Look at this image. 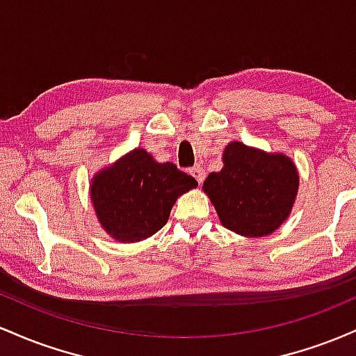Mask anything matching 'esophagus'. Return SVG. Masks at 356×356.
Listing matches in <instances>:
<instances>
[{
    "mask_svg": "<svg viewBox=\"0 0 356 356\" xmlns=\"http://www.w3.org/2000/svg\"><path fill=\"white\" fill-rule=\"evenodd\" d=\"M189 172H191L192 177H194L195 181H197L199 184H202L204 179H206V172H204V169H202L201 165H195V167H192V169L189 170Z\"/></svg>",
    "mask_w": 356,
    "mask_h": 356,
    "instance_id": "esophagus-1",
    "label": "esophagus"
}]
</instances>
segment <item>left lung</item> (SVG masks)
Masks as SVG:
<instances>
[{
  "instance_id": "left-lung-1",
  "label": "left lung",
  "mask_w": 356,
  "mask_h": 356,
  "mask_svg": "<svg viewBox=\"0 0 356 356\" xmlns=\"http://www.w3.org/2000/svg\"><path fill=\"white\" fill-rule=\"evenodd\" d=\"M222 162L202 186L222 226L248 238L275 232L288 219L300 186L291 159L231 142Z\"/></svg>"
}]
</instances>
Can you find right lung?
Wrapping results in <instances>:
<instances>
[{"label": "right lung", "mask_w": 356, "mask_h": 356, "mask_svg": "<svg viewBox=\"0 0 356 356\" xmlns=\"http://www.w3.org/2000/svg\"><path fill=\"white\" fill-rule=\"evenodd\" d=\"M197 181L144 149L120 157L92 179L90 197L102 227L118 243H137L165 226L170 209Z\"/></svg>", "instance_id": "add662e5"}]
</instances>
